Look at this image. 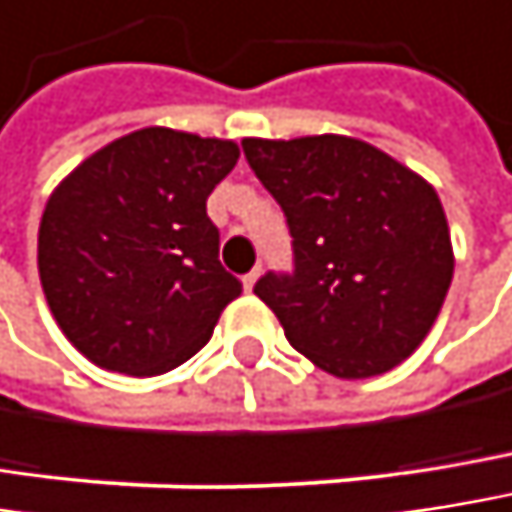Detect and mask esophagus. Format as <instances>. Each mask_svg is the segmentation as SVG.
<instances>
[{"mask_svg":"<svg viewBox=\"0 0 512 512\" xmlns=\"http://www.w3.org/2000/svg\"><path fill=\"white\" fill-rule=\"evenodd\" d=\"M257 278H260V266H257V269H252V272H249V275H246V278H243V287H246V290H249V293H252V290H255Z\"/></svg>","mask_w":512,"mask_h":512,"instance_id":"1","label":"esophagus"}]
</instances>
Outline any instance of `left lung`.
<instances>
[{"label": "left lung", "instance_id": "8db88e82", "mask_svg": "<svg viewBox=\"0 0 512 512\" xmlns=\"http://www.w3.org/2000/svg\"><path fill=\"white\" fill-rule=\"evenodd\" d=\"M243 152L293 234L296 272L255 284L290 346L346 381L407 360L434 328L454 275L437 190L346 134L246 137Z\"/></svg>", "mask_w": 512, "mask_h": 512}]
</instances>
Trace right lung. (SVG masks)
I'll return each mask as SVG.
<instances>
[{"mask_svg":"<svg viewBox=\"0 0 512 512\" xmlns=\"http://www.w3.org/2000/svg\"><path fill=\"white\" fill-rule=\"evenodd\" d=\"M234 140L149 125L78 163L37 231L46 304L90 363L163 375L210 340L243 284L219 263L208 196L237 166Z\"/></svg>","mask_w":512,"mask_h":512,"instance_id":"obj_1","label":"right lung"}]
</instances>
